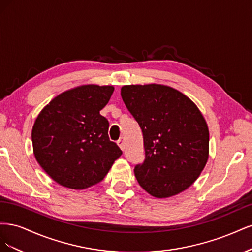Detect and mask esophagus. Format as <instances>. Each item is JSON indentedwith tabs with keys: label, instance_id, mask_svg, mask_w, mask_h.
<instances>
[{
	"label": "esophagus",
	"instance_id": "1",
	"mask_svg": "<svg viewBox=\"0 0 252 252\" xmlns=\"http://www.w3.org/2000/svg\"><path fill=\"white\" fill-rule=\"evenodd\" d=\"M118 145H119V147L122 149V150H124L125 149V143H124V139L123 138H120L119 140H118Z\"/></svg>",
	"mask_w": 252,
	"mask_h": 252
}]
</instances>
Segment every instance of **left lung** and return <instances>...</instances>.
<instances>
[{
  "label": "left lung",
  "mask_w": 252,
  "mask_h": 252,
  "mask_svg": "<svg viewBox=\"0 0 252 252\" xmlns=\"http://www.w3.org/2000/svg\"><path fill=\"white\" fill-rule=\"evenodd\" d=\"M121 95L143 132L145 161L134 168L139 184L158 199L183 192L208 161L202 112L181 91L161 84L125 85Z\"/></svg>",
  "instance_id": "obj_1"
}]
</instances>
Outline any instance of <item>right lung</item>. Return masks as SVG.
<instances>
[{
  "label": "right lung",
  "mask_w": 252,
  "mask_h": 252,
  "mask_svg": "<svg viewBox=\"0 0 252 252\" xmlns=\"http://www.w3.org/2000/svg\"><path fill=\"white\" fill-rule=\"evenodd\" d=\"M113 86L89 84L60 94L41 110L32 131L36 162L58 184L85 189L101 182L122 155L100 111Z\"/></svg>",
  "instance_id": "obj_1"
}]
</instances>
